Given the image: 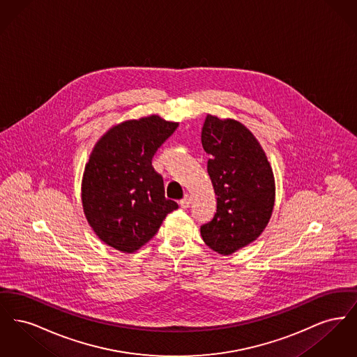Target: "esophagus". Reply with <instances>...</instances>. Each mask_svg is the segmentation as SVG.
Returning <instances> with one entry per match:
<instances>
[{
  "mask_svg": "<svg viewBox=\"0 0 357 357\" xmlns=\"http://www.w3.org/2000/svg\"><path fill=\"white\" fill-rule=\"evenodd\" d=\"M191 204V199H190V197L188 195H185L181 201H179V206L182 207V208H187L188 206Z\"/></svg>",
  "mask_w": 357,
  "mask_h": 357,
  "instance_id": "34e87169",
  "label": "esophagus"
}]
</instances>
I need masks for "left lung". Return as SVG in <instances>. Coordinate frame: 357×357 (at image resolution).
Masks as SVG:
<instances>
[{
  "mask_svg": "<svg viewBox=\"0 0 357 357\" xmlns=\"http://www.w3.org/2000/svg\"><path fill=\"white\" fill-rule=\"evenodd\" d=\"M202 146L217 195L213 220L201 226L204 243L229 255L250 245L271 221L275 183L268 156L252 131L234 119L207 115Z\"/></svg>",
  "mask_w": 357,
  "mask_h": 357,
  "instance_id": "1",
  "label": "left lung"
}]
</instances>
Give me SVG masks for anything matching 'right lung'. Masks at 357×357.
Masks as SVG:
<instances>
[{"label":"right lung","instance_id":"1","mask_svg":"<svg viewBox=\"0 0 357 357\" xmlns=\"http://www.w3.org/2000/svg\"><path fill=\"white\" fill-rule=\"evenodd\" d=\"M179 123L159 115L126 120L96 142L85 165L82 204L98 238L121 253H135L178 204L165 197L153 156Z\"/></svg>","mask_w":357,"mask_h":357}]
</instances>
